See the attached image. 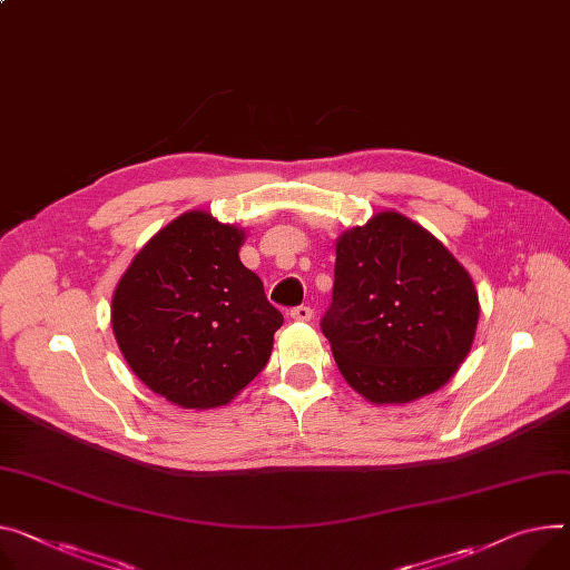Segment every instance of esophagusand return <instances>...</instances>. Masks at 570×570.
Wrapping results in <instances>:
<instances>
[{"instance_id": "34e87169", "label": "esophagus", "mask_w": 570, "mask_h": 570, "mask_svg": "<svg viewBox=\"0 0 570 570\" xmlns=\"http://www.w3.org/2000/svg\"><path fill=\"white\" fill-rule=\"evenodd\" d=\"M289 317L294 322H311L313 320V308H308V305H296V308L289 311Z\"/></svg>"}]
</instances>
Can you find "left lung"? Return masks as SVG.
Wrapping results in <instances>:
<instances>
[{
    "instance_id": "obj_1",
    "label": "left lung",
    "mask_w": 570,
    "mask_h": 570,
    "mask_svg": "<svg viewBox=\"0 0 570 570\" xmlns=\"http://www.w3.org/2000/svg\"><path fill=\"white\" fill-rule=\"evenodd\" d=\"M479 311L468 269L409 216L379 212L337 237L322 331L367 402L409 404L443 387L470 354Z\"/></svg>"
}]
</instances>
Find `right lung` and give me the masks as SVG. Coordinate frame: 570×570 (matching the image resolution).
Returning a JSON list of instances; mask_svg holds the SVG:
<instances>
[{
	"instance_id": "right-lung-1",
	"label": "right lung",
	"mask_w": 570,
	"mask_h": 570,
	"mask_svg": "<svg viewBox=\"0 0 570 570\" xmlns=\"http://www.w3.org/2000/svg\"><path fill=\"white\" fill-rule=\"evenodd\" d=\"M246 230L189 209L129 262L111 298L122 358L183 409L230 404L267 365L283 315L242 265Z\"/></svg>"
}]
</instances>
